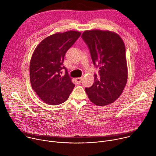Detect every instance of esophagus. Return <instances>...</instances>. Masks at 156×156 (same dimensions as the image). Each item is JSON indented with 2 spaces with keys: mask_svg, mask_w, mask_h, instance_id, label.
Listing matches in <instances>:
<instances>
[{
  "mask_svg": "<svg viewBox=\"0 0 156 156\" xmlns=\"http://www.w3.org/2000/svg\"><path fill=\"white\" fill-rule=\"evenodd\" d=\"M83 79V78H82V77H81V78H76V82L78 83V84H80L82 82Z\"/></svg>",
  "mask_w": 156,
  "mask_h": 156,
  "instance_id": "1",
  "label": "esophagus"
}]
</instances>
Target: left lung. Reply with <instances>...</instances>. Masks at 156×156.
Returning <instances> with one entry per match:
<instances>
[{"instance_id":"8db88e82","label":"left lung","mask_w":156,"mask_h":156,"mask_svg":"<svg viewBox=\"0 0 156 156\" xmlns=\"http://www.w3.org/2000/svg\"><path fill=\"white\" fill-rule=\"evenodd\" d=\"M81 37L87 45L93 62L99 69L94 83L85 91L95 105L113 103L122 94L128 79L125 46L121 37L110 31H85Z\"/></svg>"}]
</instances>
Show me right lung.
Wrapping results in <instances>:
<instances>
[{
	"label": "right lung",
	"mask_w": 156,
	"mask_h": 156,
	"mask_svg": "<svg viewBox=\"0 0 156 156\" xmlns=\"http://www.w3.org/2000/svg\"><path fill=\"white\" fill-rule=\"evenodd\" d=\"M81 34L70 30L52 34L38 44L32 55L30 65L31 87L47 104L63 103L73 90L75 84L63 66V60L66 51ZM62 69L66 70L63 76L60 75Z\"/></svg>",
	"instance_id": "obj_1"
}]
</instances>
